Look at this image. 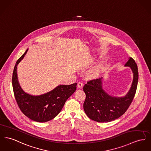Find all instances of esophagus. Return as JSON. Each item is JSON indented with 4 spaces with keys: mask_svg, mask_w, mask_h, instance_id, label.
I'll use <instances>...</instances> for the list:
<instances>
[{
    "mask_svg": "<svg viewBox=\"0 0 151 151\" xmlns=\"http://www.w3.org/2000/svg\"><path fill=\"white\" fill-rule=\"evenodd\" d=\"M77 86H78V88H82L83 87V83L79 82L77 84Z\"/></svg>",
    "mask_w": 151,
    "mask_h": 151,
    "instance_id": "esophagus-1",
    "label": "esophagus"
}]
</instances>
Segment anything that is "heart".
Segmentation results:
<instances>
[{"instance_id":"b5f03b06","label":"heart","mask_w":151,"mask_h":151,"mask_svg":"<svg viewBox=\"0 0 151 151\" xmlns=\"http://www.w3.org/2000/svg\"><path fill=\"white\" fill-rule=\"evenodd\" d=\"M98 74V71L93 70L91 73V75L92 77H96Z\"/></svg>"}]
</instances>
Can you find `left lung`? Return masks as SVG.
I'll list each match as a JSON object with an SVG mask.
<instances>
[{"label":"left lung","mask_w":151,"mask_h":151,"mask_svg":"<svg viewBox=\"0 0 151 151\" xmlns=\"http://www.w3.org/2000/svg\"><path fill=\"white\" fill-rule=\"evenodd\" d=\"M130 67L133 73V80L128 93L122 97H115L109 95L103 90L102 78L88 81L83 90L86 94L83 109L86 115L97 122H110L119 118L127 110L134 97L139 79L138 68L132 58L125 63Z\"/></svg>","instance_id":"left-lung-1"}]
</instances>
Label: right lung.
Here are the masks:
<instances>
[{"instance_id": "obj_1", "label": "right lung", "mask_w": 151, "mask_h": 151, "mask_svg": "<svg viewBox=\"0 0 151 151\" xmlns=\"http://www.w3.org/2000/svg\"><path fill=\"white\" fill-rule=\"evenodd\" d=\"M28 49L16 62L13 71L12 83L14 96L22 112L32 120L44 122L56 117L65 102L74 93L77 83L61 85L52 91L40 96L27 94L20 88L17 77V66L26 54Z\"/></svg>"}]
</instances>
